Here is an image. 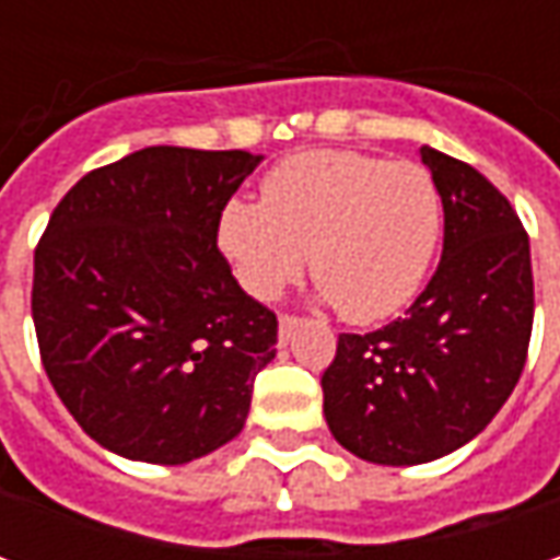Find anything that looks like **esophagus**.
<instances>
[{"label":"esophagus","mask_w":560,"mask_h":560,"mask_svg":"<svg viewBox=\"0 0 560 560\" xmlns=\"http://www.w3.org/2000/svg\"><path fill=\"white\" fill-rule=\"evenodd\" d=\"M295 327H299V317H292V314H283V317H280V342H287Z\"/></svg>","instance_id":"1"}]
</instances>
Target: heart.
Wrapping results in <instances>:
<instances>
[{
    "label": "heart",
    "instance_id": "obj_1",
    "mask_svg": "<svg viewBox=\"0 0 560 560\" xmlns=\"http://www.w3.org/2000/svg\"><path fill=\"white\" fill-rule=\"evenodd\" d=\"M442 243V196L427 167L312 149L280 162L261 202L230 199L218 246L240 287L277 299L312 258L314 280L352 324L415 302Z\"/></svg>",
    "mask_w": 560,
    "mask_h": 560
}]
</instances>
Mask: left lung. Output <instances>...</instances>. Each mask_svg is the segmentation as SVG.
I'll use <instances>...</instances> for the list:
<instances>
[{
	"label": "left lung",
	"instance_id": "left-lung-1",
	"mask_svg": "<svg viewBox=\"0 0 560 560\" xmlns=\"http://www.w3.org/2000/svg\"><path fill=\"white\" fill-rule=\"evenodd\" d=\"M442 261L415 305L374 334H339L320 376L327 427L374 464L436 462L499 415L533 330V268L521 218L480 171L430 145Z\"/></svg>",
	"mask_w": 560,
	"mask_h": 560
}]
</instances>
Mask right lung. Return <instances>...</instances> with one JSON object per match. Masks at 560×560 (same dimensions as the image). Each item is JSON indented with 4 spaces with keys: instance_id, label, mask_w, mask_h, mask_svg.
Masks as SVG:
<instances>
[{
    "instance_id": "right-lung-1",
    "label": "right lung",
    "mask_w": 560,
    "mask_h": 560,
    "mask_svg": "<svg viewBox=\"0 0 560 560\" xmlns=\"http://www.w3.org/2000/svg\"><path fill=\"white\" fill-rule=\"evenodd\" d=\"M261 155L149 145L90 171L33 252V327L65 408L108 452L186 464L240 436L277 314L240 290L218 221Z\"/></svg>"
}]
</instances>
